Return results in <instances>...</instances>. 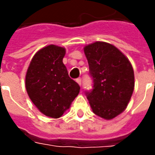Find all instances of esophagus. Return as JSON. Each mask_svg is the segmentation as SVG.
<instances>
[{"mask_svg":"<svg viewBox=\"0 0 155 155\" xmlns=\"http://www.w3.org/2000/svg\"><path fill=\"white\" fill-rule=\"evenodd\" d=\"M76 81H77V83H78L79 85H81V84H82V80H81L80 78H77V79H76Z\"/></svg>","mask_w":155,"mask_h":155,"instance_id":"1","label":"esophagus"}]
</instances>
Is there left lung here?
I'll list each match as a JSON object with an SVG mask.
<instances>
[{
    "label": "left lung",
    "mask_w": 155,
    "mask_h": 155,
    "mask_svg": "<svg viewBox=\"0 0 155 155\" xmlns=\"http://www.w3.org/2000/svg\"><path fill=\"white\" fill-rule=\"evenodd\" d=\"M92 89L85 91L92 111L106 120L113 119L126 109L134 91V70L126 56L116 46L95 42L84 49Z\"/></svg>",
    "instance_id": "left-lung-1"
}]
</instances>
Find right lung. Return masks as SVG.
Masks as SVG:
<instances>
[{
    "mask_svg": "<svg viewBox=\"0 0 155 155\" xmlns=\"http://www.w3.org/2000/svg\"><path fill=\"white\" fill-rule=\"evenodd\" d=\"M64 55V47L45 46L33 56L26 75L29 97L41 113L51 118L62 116L80 91L63 64Z\"/></svg>",
    "mask_w": 155,
    "mask_h": 155,
    "instance_id": "obj_1",
    "label": "right lung"
}]
</instances>
